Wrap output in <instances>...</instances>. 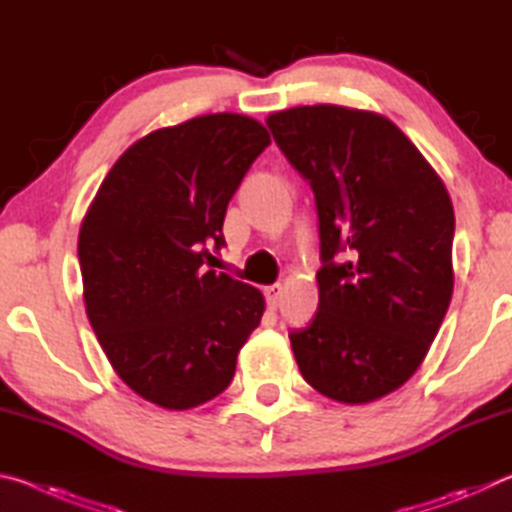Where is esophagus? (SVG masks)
I'll return each mask as SVG.
<instances>
[{"instance_id":"esophagus-1","label":"esophagus","mask_w":512,"mask_h":512,"mask_svg":"<svg viewBox=\"0 0 512 512\" xmlns=\"http://www.w3.org/2000/svg\"><path fill=\"white\" fill-rule=\"evenodd\" d=\"M282 284H268V287H264V296H266V302L271 307H277V302H280L282 298Z\"/></svg>"}]
</instances>
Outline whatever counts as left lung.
I'll return each mask as SVG.
<instances>
[{
  "mask_svg": "<svg viewBox=\"0 0 512 512\" xmlns=\"http://www.w3.org/2000/svg\"><path fill=\"white\" fill-rule=\"evenodd\" d=\"M316 196L318 311L289 332L298 368L329 400L366 404L413 377L454 291V207L391 119L332 103L268 115Z\"/></svg>",
  "mask_w": 512,
  "mask_h": 512,
  "instance_id": "8db88e82",
  "label": "left lung"
}]
</instances>
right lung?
<instances>
[{
	"label": "right lung",
	"instance_id": "1",
	"mask_svg": "<svg viewBox=\"0 0 512 512\" xmlns=\"http://www.w3.org/2000/svg\"><path fill=\"white\" fill-rule=\"evenodd\" d=\"M271 135L216 112L160 128L112 164L83 216L79 264L90 325L119 379L187 411L230 386L264 314L262 291L216 271L223 219Z\"/></svg>",
	"mask_w": 512,
	"mask_h": 512
}]
</instances>
